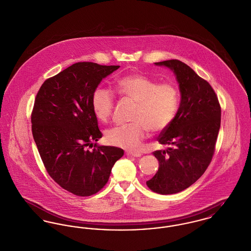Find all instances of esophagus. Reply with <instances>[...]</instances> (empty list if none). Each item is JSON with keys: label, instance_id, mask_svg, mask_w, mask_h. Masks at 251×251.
<instances>
[{"label": "esophagus", "instance_id": "obj_1", "mask_svg": "<svg viewBox=\"0 0 251 251\" xmlns=\"http://www.w3.org/2000/svg\"><path fill=\"white\" fill-rule=\"evenodd\" d=\"M126 155L129 156V157H141L142 156V154L140 152H126Z\"/></svg>", "mask_w": 251, "mask_h": 251}]
</instances>
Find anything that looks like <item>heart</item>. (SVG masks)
<instances>
[{
	"label": "heart",
	"instance_id": "obj_1",
	"mask_svg": "<svg viewBox=\"0 0 251 251\" xmlns=\"http://www.w3.org/2000/svg\"><path fill=\"white\" fill-rule=\"evenodd\" d=\"M119 94L136 101L132 121L126 126H116L105 131V140L127 151H138L148 130L159 133L172 124L178 111L179 92L171 84H159L150 77L131 73L116 82ZM115 96L111 90L96 88L91 96L93 112L98 120L106 122L111 117Z\"/></svg>",
	"mask_w": 251,
	"mask_h": 251
}]
</instances>
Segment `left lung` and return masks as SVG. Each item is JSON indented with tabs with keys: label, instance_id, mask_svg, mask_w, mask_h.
<instances>
[{
	"label": "left lung",
	"instance_id": "8db88e82",
	"mask_svg": "<svg viewBox=\"0 0 251 251\" xmlns=\"http://www.w3.org/2000/svg\"><path fill=\"white\" fill-rule=\"evenodd\" d=\"M171 69L181 92V102L172 124L158 142L170 146L156 151L157 173L147 182L152 191L174 194L194 184L209 166L221 126V106L211 85L179 60L155 63Z\"/></svg>",
	"mask_w": 251,
	"mask_h": 251
}]
</instances>
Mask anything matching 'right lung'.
<instances>
[{"label": "right lung", "mask_w": 251, "mask_h": 251, "mask_svg": "<svg viewBox=\"0 0 251 251\" xmlns=\"http://www.w3.org/2000/svg\"><path fill=\"white\" fill-rule=\"evenodd\" d=\"M119 67L76 63L46 80L37 93L34 141L50 176L74 195L100 191L124 155L122 149L97 145L102 134L91 105L100 81Z\"/></svg>", "instance_id": "add662e5"}]
</instances>
